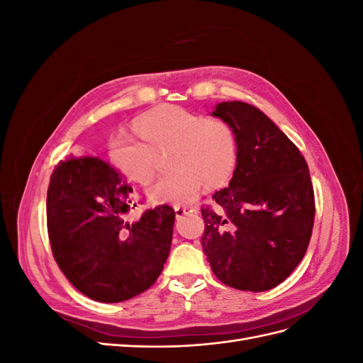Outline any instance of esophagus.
Segmentation results:
<instances>
[{
    "instance_id": "1",
    "label": "esophagus",
    "mask_w": 363,
    "mask_h": 363,
    "mask_svg": "<svg viewBox=\"0 0 363 363\" xmlns=\"http://www.w3.org/2000/svg\"><path fill=\"white\" fill-rule=\"evenodd\" d=\"M174 212H175V216H177V218H182V216H184V215H189V213H192V212H194V208H192V207H175V208H174Z\"/></svg>"
}]
</instances>
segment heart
Wrapping results in <instances>:
<instances>
[{
    "label": "heart",
    "instance_id": "heart-1",
    "mask_svg": "<svg viewBox=\"0 0 363 363\" xmlns=\"http://www.w3.org/2000/svg\"><path fill=\"white\" fill-rule=\"evenodd\" d=\"M135 128L142 139L121 131L108 142V157L125 177L145 184L155 177L157 155L171 150L169 168L175 172L148 188L156 204L189 206L204 184L225 183L236 168V136L223 119L164 106L140 116Z\"/></svg>",
    "mask_w": 363,
    "mask_h": 363
}]
</instances>
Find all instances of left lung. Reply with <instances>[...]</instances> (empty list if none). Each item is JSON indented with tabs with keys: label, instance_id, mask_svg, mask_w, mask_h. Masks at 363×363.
<instances>
[{
	"label": "left lung",
	"instance_id": "8db88e82",
	"mask_svg": "<svg viewBox=\"0 0 363 363\" xmlns=\"http://www.w3.org/2000/svg\"><path fill=\"white\" fill-rule=\"evenodd\" d=\"M232 127L238 162L228 188L201 211V245L219 281L262 292L296 268L309 245L315 199L300 150L260 112L242 101H223L211 113Z\"/></svg>",
	"mask_w": 363,
	"mask_h": 363
}]
</instances>
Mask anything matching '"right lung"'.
I'll use <instances>...</instances> for the list:
<instances>
[{"label": "right lung", "mask_w": 363, "mask_h": 363, "mask_svg": "<svg viewBox=\"0 0 363 363\" xmlns=\"http://www.w3.org/2000/svg\"><path fill=\"white\" fill-rule=\"evenodd\" d=\"M131 192L96 157L71 155L51 174L47 223L54 259L72 286L95 301L119 303L147 291L169 256L172 207L127 221Z\"/></svg>", "instance_id": "1"}]
</instances>
